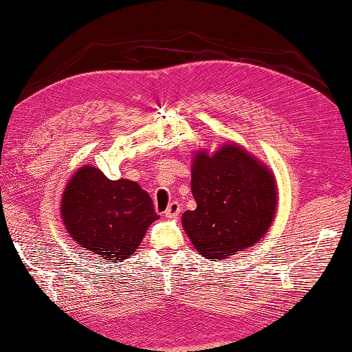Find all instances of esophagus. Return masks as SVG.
Here are the masks:
<instances>
[{
    "label": "esophagus",
    "instance_id": "obj_1",
    "mask_svg": "<svg viewBox=\"0 0 352 352\" xmlns=\"http://www.w3.org/2000/svg\"><path fill=\"white\" fill-rule=\"evenodd\" d=\"M181 212H182V206H181V204L176 202V200H175V202H171V204L167 206L166 217L173 219V217H177Z\"/></svg>",
    "mask_w": 352,
    "mask_h": 352
}]
</instances>
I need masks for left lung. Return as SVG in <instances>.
Returning a JSON list of instances; mask_svg holds the SVG:
<instances>
[{
	"mask_svg": "<svg viewBox=\"0 0 352 352\" xmlns=\"http://www.w3.org/2000/svg\"><path fill=\"white\" fill-rule=\"evenodd\" d=\"M196 210L185 211L182 226L197 252L220 261L249 249L266 235L278 205L272 170L234 142L210 153L196 152L191 166Z\"/></svg>",
	"mask_w": 352,
	"mask_h": 352,
	"instance_id": "8db88e82",
	"label": "left lung"
}]
</instances>
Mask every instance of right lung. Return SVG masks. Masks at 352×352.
I'll return each mask as SVG.
<instances>
[{"label":"right lung","instance_id":"right-lung-1","mask_svg":"<svg viewBox=\"0 0 352 352\" xmlns=\"http://www.w3.org/2000/svg\"><path fill=\"white\" fill-rule=\"evenodd\" d=\"M60 217L78 248L106 263L133 255L147 228L160 219L138 184L111 181L94 166H83L71 176L62 195Z\"/></svg>","mask_w":352,"mask_h":352}]
</instances>
